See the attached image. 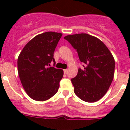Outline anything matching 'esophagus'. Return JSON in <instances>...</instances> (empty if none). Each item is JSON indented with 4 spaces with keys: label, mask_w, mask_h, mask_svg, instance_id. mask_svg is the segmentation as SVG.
<instances>
[{
    "label": "esophagus",
    "mask_w": 130,
    "mask_h": 130,
    "mask_svg": "<svg viewBox=\"0 0 130 130\" xmlns=\"http://www.w3.org/2000/svg\"><path fill=\"white\" fill-rule=\"evenodd\" d=\"M64 73H65V74H66V73H68V70H67V69H66V70H64Z\"/></svg>",
    "instance_id": "34e87169"
}]
</instances>
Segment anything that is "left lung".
Here are the masks:
<instances>
[{
	"mask_svg": "<svg viewBox=\"0 0 130 130\" xmlns=\"http://www.w3.org/2000/svg\"><path fill=\"white\" fill-rule=\"evenodd\" d=\"M64 39L76 50L84 68H79L71 79L75 94L85 102H97L105 94L113 79L115 62L112 54L101 40L88 34L68 35Z\"/></svg>",
	"mask_w": 130,
	"mask_h": 130,
	"instance_id": "left-lung-1",
	"label": "left lung"
}]
</instances>
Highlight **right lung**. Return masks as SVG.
Masks as SVG:
<instances>
[{
	"label": "right lung",
	"instance_id": "right-lung-1",
	"mask_svg": "<svg viewBox=\"0 0 130 130\" xmlns=\"http://www.w3.org/2000/svg\"><path fill=\"white\" fill-rule=\"evenodd\" d=\"M62 34L46 32L36 36L24 47L18 60V73L27 94L36 101H45L57 92L64 74L61 69L49 67Z\"/></svg>",
	"mask_w": 130,
	"mask_h": 130
}]
</instances>
